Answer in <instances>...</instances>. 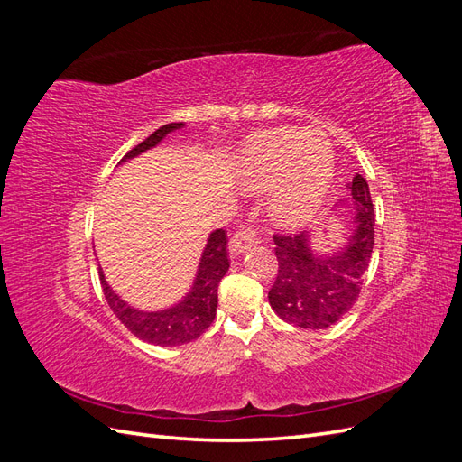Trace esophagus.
I'll use <instances>...</instances> for the list:
<instances>
[{"label":"esophagus","mask_w":462,"mask_h":462,"mask_svg":"<svg viewBox=\"0 0 462 462\" xmlns=\"http://www.w3.org/2000/svg\"><path fill=\"white\" fill-rule=\"evenodd\" d=\"M258 243V235L253 227H243L233 235V239L229 243V250L233 254H241L245 250H248L250 246H254Z\"/></svg>","instance_id":"1"}]
</instances>
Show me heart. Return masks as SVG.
I'll return each instance as SVG.
<instances>
[{"mask_svg":"<svg viewBox=\"0 0 462 462\" xmlns=\"http://www.w3.org/2000/svg\"><path fill=\"white\" fill-rule=\"evenodd\" d=\"M333 175V152L321 134L273 131L250 141L235 160L246 189L270 187L268 204L282 221H297L319 202Z\"/></svg>","mask_w":462,"mask_h":462,"instance_id":"obj_1","label":"heart"}]
</instances>
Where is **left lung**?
Here are the masks:
<instances>
[{
    "label": "left lung",
    "mask_w": 462,
    "mask_h": 462,
    "mask_svg": "<svg viewBox=\"0 0 462 462\" xmlns=\"http://www.w3.org/2000/svg\"><path fill=\"white\" fill-rule=\"evenodd\" d=\"M351 190L355 229L335 254L310 250L309 231L273 235L277 277L268 292L275 314L304 329L329 328L358 300L374 248V204L366 179L355 175Z\"/></svg>",
    "instance_id": "1"
}]
</instances>
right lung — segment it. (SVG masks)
Returning a JSON list of instances; mask_svg holds the SVG:
<instances>
[{"mask_svg":"<svg viewBox=\"0 0 462 462\" xmlns=\"http://www.w3.org/2000/svg\"><path fill=\"white\" fill-rule=\"evenodd\" d=\"M183 127V123H170L163 125L158 131H153L146 141L136 144L129 153H125V160H131L138 153H143L156 144L162 143L165 134ZM229 253H227V233L223 229H216L209 233L206 248L202 253L199 273L194 279L185 300L171 306L167 310L160 312H144L136 310L129 306L123 299H119L111 287L107 285L106 277L100 270L102 291L109 309L121 319V324L127 328L138 339H143L152 345L170 346V345H183L199 339L200 335L212 326L217 310V287L223 275L229 270Z\"/></svg>","mask_w":462,"mask_h":462,"instance_id":"obj_1","label":"right lung"}]
</instances>
